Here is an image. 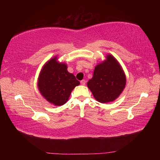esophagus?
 <instances>
[{"label":"esophagus","instance_id":"obj_1","mask_svg":"<svg viewBox=\"0 0 160 160\" xmlns=\"http://www.w3.org/2000/svg\"><path fill=\"white\" fill-rule=\"evenodd\" d=\"M85 83H86V82H85V80H82L80 81V84H81V85H85Z\"/></svg>","mask_w":160,"mask_h":160}]
</instances>
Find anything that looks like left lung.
<instances>
[{"label": "left lung", "instance_id": "obj_1", "mask_svg": "<svg viewBox=\"0 0 160 160\" xmlns=\"http://www.w3.org/2000/svg\"><path fill=\"white\" fill-rule=\"evenodd\" d=\"M107 59L97 65L92 79L88 82L97 101L101 103L113 102L125 88L126 75L117 60L109 54Z\"/></svg>", "mask_w": 160, "mask_h": 160}]
</instances>
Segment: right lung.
<instances>
[{"instance_id":"obj_1","label":"right lung","mask_w":160,"mask_h":160,"mask_svg":"<svg viewBox=\"0 0 160 160\" xmlns=\"http://www.w3.org/2000/svg\"><path fill=\"white\" fill-rule=\"evenodd\" d=\"M57 56L43 66L38 78L40 93L51 104L62 106L66 104L71 92L80 82L67 70V65L58 62Z\"/></svg>"}]
</instances>
